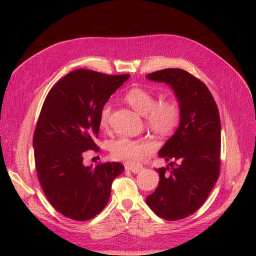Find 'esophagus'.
<instances>
[{
    "label": "esophagus",
    "instance_id": "obj_1",
    "mask_svg": "<svg viewBox=\"0 0 256 256\" xmlns=\"http://www.w3.org/2000/svg\"><path fill=\"white\" fill-rule=\"evenodd\" d=\"M125 168L128 170V171H130V172H132V173L136 174V173H138V172L141 171V170L143 168V166H130V164H126V166H125Z\"/></svg>",
    "mask_w": 256,
    "mask_h": 256
}]
</instances>
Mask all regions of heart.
Here are the masks:
<instances>
[{"mask_svg": "<svg viewBox=\"0 0 256 256\" xmlns=\"http://www.w3.org/2000/svg\"><path fill=\"white\" fill-rule=\"evenodd\" d=\"M126 100L138 114L145 116L147 125L158 134H171L180 120V109L175 102L166 100L157 104L156 96L146 90L140 88L130 90L126 94ZM110 114L111 104L106 102L99 113L100 126L106 127L108 125ZM110 152L114 159L136 164L152 152V144L148 141L120 138L111 143Z\"/></svg>", "mask_w": 256, "mask_h": 256, "instance_id": "heart-1", "label": "heart"}]
</instances>
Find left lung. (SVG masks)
Wrapping results in <instances>:
<instances>
[{"mask_svg": "<svg viewBox=\"0 0 256 256\" xmlns=\"http://www.w3.org/2000/svg\"><path fill=\"white\" fill-rule=\"evenodd\" d=\"M152 82L166 83L176 96L180 120L158 154L170 162L157 168L159 184L146 204L160 218L174 221L203 205L220 172L221 124L218 106L206 85L180 68L148 74Z\"/></svg>", "mask_w": 256, "mask_h": 256, "instance_id": "obj_1", "label": "left lung"}]
</instances>
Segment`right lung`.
<instances>
[{"mask_svg":"<svg viewBox=\"0 0 256 256\" xmlns=\"http://www.w3.org/2000/svg\"><path fill=\"white\" fill-rule=\"evenodd\" d=\"M129 76L76 69L44 99L33 138L36 172L50 204L69 219L90 220L102 212L125 170L120 162L86 166L83 154L98 150L100 110Z\"/></svg>","mask_w":256,"mask_h":256,"instance_id":"add662e5","label":"right lung"}]
</instances>
